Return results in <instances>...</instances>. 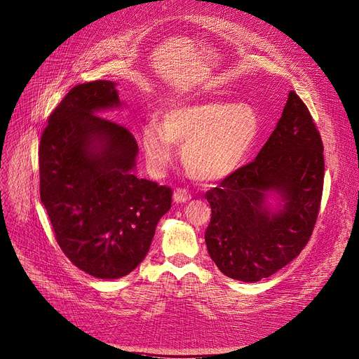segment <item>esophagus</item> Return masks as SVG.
<instances>
[{
    "label": "esophagus",
    "mask_w": 359,
    "mask_h": 359,
    "mask_svg": "<svg viewBox=\"0 0 359 359\" xmlns=\"http://www.w3.org/2000/svg\"><path fill=\"white\" fill-rule=\"evenodd\" d=\"M173 199H175V202H176V203H183V202L189 201V199H190L189 190H187V189H184V187H179V189H176V190H175V195H173Z\"/></svg>",
    "instance_id": "esophagus-1"
}]
</instances>
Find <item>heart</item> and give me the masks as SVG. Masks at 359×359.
Masks as SVG:
<instances>
[{
    "label": "heart",
    "mask_w": 359,
    "mask_h": 359,
    "mask_svg": "<svg viewBox=\"0 0 359 359\" xmlns=\"http://www.w3.org/2000/svg\"><path fill=\"white\" fill-rule=\"evenodd\" d=\"M151 119L141 131L149 164L163 170L183 147V164L196 180L212 182L231 175L243 163L259 134V118L248 104L202 102L176 107Z\"/></svg>",
    "instance_id": "heart-1"
}]
</instances>
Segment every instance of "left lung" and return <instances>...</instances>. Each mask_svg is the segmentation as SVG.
<instances>
[{"label": "left lung", "mask_w": 359, "mask_h": 359, "mask_svg": "<svg viewBox=\"0 0 359 359\" xmlns=\"http://www.w3.org/2000/svg\"><path fill=\"white\" fill-rule=\"evenodd\" d=\"M325 177L323 144L306 104L289 92L280 121L251 163L208 190V252L226 276L259 281L293 261L312 236ZM285 202L273 212L266 194Z\"/></svg>", "instance_id": "8db88e82"}]
</instances>
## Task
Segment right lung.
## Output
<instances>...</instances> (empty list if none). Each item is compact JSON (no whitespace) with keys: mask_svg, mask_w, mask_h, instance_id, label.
Returning a JSON list of instances; mask_svg holds the SVG:
<instances>
[{"mask_svg":"<svg viewBox=\"0 0 359 359\" xmlns=\"http://www.w3.org/2000/svg\"><path fill=\"white\" fill-rule=\"evenodd\" d=\"M119 104L114 82L76 85L50 114L39 147L40 199L59 247L78 269L107 280L146 258L173 195L133 175L134 135L97 114Z\"/></svg>","mask_w":359,"mask_h":359,"instance_id":"1","label":"right lung"}]
</instances>
